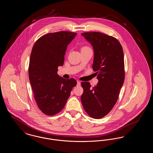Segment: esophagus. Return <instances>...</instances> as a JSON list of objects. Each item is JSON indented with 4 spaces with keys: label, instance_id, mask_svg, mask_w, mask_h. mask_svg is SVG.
<instances>
[{
    "label": "esophagus",
    "instance_id": "34e87169",
    "mask_svg": "<svg viewBox=\"0 0 153 153\" xmlns=\"http://www.w3.org/2000/svg\"><path fill=\"white\" fill-rule=\"evenodd\" d=\"M80 85H81V82H80V81H77V86H80Z\"/></svg>",
    "mask_w": 153,
    "mask_h": 153
}]
</instances>
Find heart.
<instances>
[{
	"mask_svg": "<svg viewBox=\"0 0 153 153\" xmlns=\"http://www.w3.org/2000/svg\"><path fill=\"white\" fill-rule=\"evenodd\" d=\"M89 49V48H88L87 46H84V47H82V48L81 50H82V49Z\"/></svg>",
	"mask_w": 153,
	"mask_h": 153,
	"instance_id": "1",
	"label": "heart"
}]
</instances>
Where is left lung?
I'll return each mask as SVG.
<instances>
[{
	"label": "left lung",
	"instance_id": "left-lung-1",
	"mask_svg": "<svg viewBox=\"0 0 153 153\" xmlns=\"http://www.w3.org/2000/svg\"><path fill=\"white\" fill-rule=\"evenodd\" d=\"M94 51L92 68L97 74V84L91 87L89 82H82L84 89L81 101L85 112L92 117L107 115L116 104L124 81L123 48L113 36L99 32L82 33Z\"/></svg>",
	"mask_w": 153,
	"mask_h": 153
}]
</instances>
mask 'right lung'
<instances>
[{
	"label": "right lung",
	"instance_id": "obj_1",
	"mask_svg": "<svg viewBox=\"0 0 153 153\" xmlns=\"http://www.w3.org/2000/svg\"><path fill=\"white\" fill-rule=\"evenodd\" d=\"M76 35L65 31L49 33L39 38L33 47L30 82L38 107L45 115H54L63 109L77 84L74 79H65L57 74L58 66L63 65L68 45Z\"/></svg>",
	"mask_w": 153,
	"mask_h": 153
}]
</instances>
